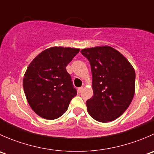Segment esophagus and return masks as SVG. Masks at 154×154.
Wrapping results in <instances>:
<instances>
[{"instance_id": "esophagus-1", "label": "esophagus", "mask_w": 154, "mask_h": 154, "mask_svg": "<svg viewBox=\"0 0 154 154\" xmlns=\"http://www.w3.org/2000/svg\"><path fill=\"white\" fill-rule=\"evenodd\" d=\"M83 87H80V88H77V92H78V93L81 92L82 90H83Z\"/></svg>"}]
</instances>
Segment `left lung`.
<instances>
[{
  "instance_id": "8db88e82",
  "label": "left lung",
  "mask_w": 154,
  "mask_h": 154,
  "mask_svg": "<svg viewBox=\"0 0 154 154\" xmlns=\"http://www.w3.org/2000/svg\"><path fill=\"white\" fill-rule=\"evenodd\" d=\"M80 52L89 61L92 74L94 95L86 103L88 114L97 122H112L125 112L134 97V68L110 46L85 48Z\"/></svg>"
}]
</instances>
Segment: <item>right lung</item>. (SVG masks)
<instances>
[{
    "mask_svg": "<svg viewBox=\"0 0 154 154\" xmlns=\"http://www.w3.org/2000/svg\"><path fill=\"white\" fill-rule=\"evenodd\" d=\"M79 51V48L52 47L40 53L29 63L23 87L29 105L40 117L58 119L77 95L66 66Z\"/></svg>",
    "mask_w": 154,
    "mask_h": 154,
    "instance_id": "1",
    "label": "right lung"
}]
</instances>
